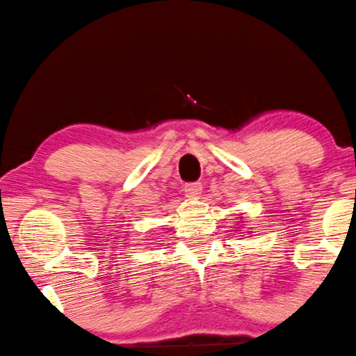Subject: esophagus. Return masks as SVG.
<instances>
[{"label": "esophagus", "instance_id": "esophagus-1", "mask_svg": "<svg viewBox=\"0 0 356 356\" xmlns=\"http://www.w3.org/2000/svg\"><path fill=\"white\" fill-rule=\"evenodd\" d=\"M184 191L186 194H189V196L196 197L203 193V184H201V182H188V184L184 186Z\"/></svg>", "mask_w": 356, "mask_h": 356}]
</instances>
